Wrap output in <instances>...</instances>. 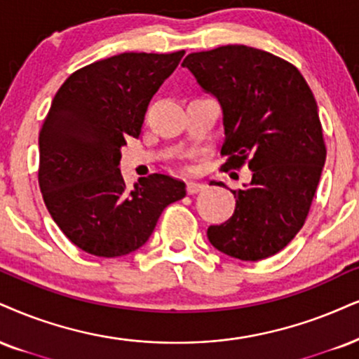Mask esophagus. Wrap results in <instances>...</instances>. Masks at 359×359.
I'll use <instances>...</instances> for the list:
<instances>
[{"mask_svg":"<svg viewBox=\"0 0 359 359\" xmlns=\"http://www.w3.org/2000/svg\"><path fill=\"white\" fill-rule=\"evenodd\" d=\"M206 187L203 183H198V181H188L187 183V193L188 194H196L205 191Z\"/></svg>","mask_w":359,"mask_h":359,"instance_id":"1","label":"esophagus"}]
</instances>
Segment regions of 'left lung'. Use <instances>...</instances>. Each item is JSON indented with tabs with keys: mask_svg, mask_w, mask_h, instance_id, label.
Wrapping results in <instances>:
<instances>
[{
	"mask_svg": "<svg viewBox=\"0 0 359 359\" xmlns=\"http://www.w3.org/2000/svg\"><path fill=\"white\" fill-rule=\"evenodd\" d=\"M183 66L223 108L224 170L253 171L250 187L231 191L233 216L208 228V240L233 258H269L303 228L325 166L313 91L290 61L243 44L189 53Z\"/></svg>",
	"mask_w": 359,
	"mask_h": 359,
	"instance_id": "obj_1",
	"label": "left lung"
}]
</instances>
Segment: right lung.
Returning <instances> with one entry per match:
<instances>
[{"label":"right lung","mask_w":359,"mask_h":359,"mask_svg":"<svg viewBox=\"0 0 359 359\" xmlns=\"http://www.w3.org/2000/svg\"><path fill=\"white\" fill-rule=\"evenodd\" d=\"M184 51L121 53L69 74L39 131L38 183L44 205L79 250L103 258L130 255L151 236L163 210L187 196L168 175L141 178L128 191L119 148L138 138L149 101Z\"/></svg>","instance_id":"add662e5"}]
</instances>
